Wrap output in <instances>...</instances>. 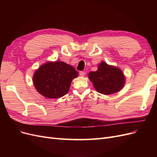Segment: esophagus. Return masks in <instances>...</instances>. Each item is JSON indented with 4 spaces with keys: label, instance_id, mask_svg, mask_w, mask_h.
I'll list each match as a JSON object with an SVG mask.
<instances>
[{
    "label": "esophagus",
    "instance_id": "1",
    "mask_svg": "<svg viewBox=\"0 0 157 157\" xmlns=\"http://www.w3.org/2000/svg\"><path fill=\"white\" fill-rule=\"evenodd\" d=\"M79 75L80 77H84V76L85 75V73L84 72V71H80V72L79 73Z\"/></svg>",
    "mask_w": 157,
    "mask_h": 157
}]
</instances>
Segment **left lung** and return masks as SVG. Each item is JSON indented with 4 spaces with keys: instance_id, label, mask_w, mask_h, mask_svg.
Masks as SVG:
<instances>
[{
    "instance_id": "8db88e82",
    "label": "left lung",
    "mask_w": 157,
    "mask_h": 157,
    "mask_svg": "<svg viewBox=\"0 0 157 157\" xmlns=\"http://www.w3.org/2000/svg\"><path fill=\"white\" fill-rule=\"evenodd\" d=\"M88 78L99 93L110 95L121 91L124 86L126 77L122 70L116 66L101 61L96 71L88 73Z\"/></svg>"
}]
</instances>
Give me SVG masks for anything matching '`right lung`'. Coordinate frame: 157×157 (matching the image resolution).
<instances>
[{"mask_svg":"<svg viewBox=\"0 0 157 157\" xmlns=\"http://www.w3.org/2000/svg\"><path fill=\"white\" fill-rule=\"evenodd\" d=\"M78 75V72L73 66L63 61H48L36 70L33 77V82L42 96L56 99L68 93L71 82Z\"/></svg>","mask_w":157,"mask_h":157,"instance_id":"add662e5","label":"right lung"}]
</instances>
